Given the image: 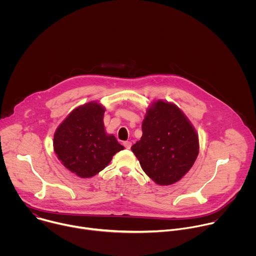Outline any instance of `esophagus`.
<instances>
[{
    "label": "esophagus",
    "mask_w": 256,
    "mask_h": 256,
    "mask_svg": "<svg viewBox=\"0 0 256 256\" xmlns=\"http://www.w3.org/2000/svg\"><path fill=\"white\" fill-rule=\"evenodd\" d=\"M124 147H126V149H130V147H132V142L126 140V142H124Z\"/></svg>",
    "instance_id": "1"
}]
</instances>
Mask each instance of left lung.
I'll use <instances>...</instances> for the list:
<instances>
[{
    "label": "left lung",
    "mask_w": 256,
    "mask_h": 256,
    "mask_svg": "<svg viewBox=\"0 0 256 256\" xmlns=\"http://www.w3.org/2000/svg\"><path fill=\"white\" fill-rule=\"evenodd\" d=\"M142 130V136L132 146V151L157 184H173L190 171L198 155V136L175 104L162 100L152 103Z\"/></svg>",
    "instance_id": "left-lung-1"
}]
</instances>
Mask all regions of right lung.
I'll list each match as a JSON object with an SVG mask.
<instances>
[{
  "instance_id": "1",
  "label": "right lung",
  "mask_w": 256,
  "mask_h": 256,
  "mask_svg": "<svg viewBox=\"0 0 256 256\" xmlns=\"http://www.w3.org/2000/svg\"><path fill=\"white\" fill-rule=\"evenodd\" d=\"M104 112L97 102L86 103L75 108L54 132V149L58 160L79 177L96 175L124 149L114 134H106Z\"/></svg>"
}]
</instances>
